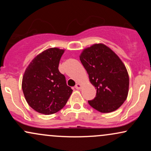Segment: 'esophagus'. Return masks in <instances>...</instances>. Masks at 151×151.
Here are the masks:
<instances>
[{"label": "esophagus", "instance_id": "34e87169", "mask_svg": "<svg viewBox=\"0 0 151 151\" xmlns=\"http://www.w3.org/2000/svg\"><path fill=\"white\" fill-rule=\"evenodd\" d=\"M75 88L77 89H80L81 88V85L80 84H79V83H77V84L75 85Z\"/></svg>", "mask_w": 151, "mask_h": 151}]
</instances>
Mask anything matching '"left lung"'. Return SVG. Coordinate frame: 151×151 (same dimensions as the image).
Returning a JSON list of instances; mask_svg holds the SVG:
<instances>
[{"label":"left lung","instance_id":"1","mask_svg":"<svg viewBox=\"0 0 151 151\" xmlns=\"http://www.w3.org/2000/svg\"><path fill=\"white\" fill-rule=\"evenodd\" d=\"M79 58L96 89L89 105L101 113L119 109L127 98L129 86V74L120 58L104 44L86 48Z\"/></svg>","mask_w":151,"mask_h":151}]
</instances>
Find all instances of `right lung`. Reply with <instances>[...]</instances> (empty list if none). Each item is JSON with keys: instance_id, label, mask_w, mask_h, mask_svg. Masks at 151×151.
Listing matches in <instances>:
<instances>
[{"instance_id": "add662e5", "label": "right lung", "mask_w": 151, "mask_h": 151, "mask_svg": "<svg viewBox=\"0 0 151 151\" xmlns=\"http://www.w3.org/2000/svg\"><path fill=\"white\" fill-rule=\"evenodd\" d=\"M64 52L56 47L45 50L32 60L24 73V96L29 106L38 113L50 115L59 111L72 92L58 69Z\"/></svg>"}]
</instances>
